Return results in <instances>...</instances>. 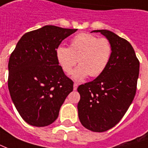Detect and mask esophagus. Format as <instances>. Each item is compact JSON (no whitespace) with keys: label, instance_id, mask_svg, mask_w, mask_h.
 Returning a JSON list of instances; mask_svg holds the SVG:
<instances>
[{"label":"esophagus","instance_id":"esophagus-1","mask_svg":"<svg viewBox=\"0 0 148 148\" xmlns=\"http://www.w3.org/2000/svg\"><path fill=\"white\" fill-rule=\"evenodd\" d=\"M77 86H78V85H77V83H74V90H77Z\"/></svg>","mask_w":148,"mask_h":148}]
</instances>
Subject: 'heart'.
<instances>
[{"label":"heart","mask_w":148,"mask_h":148,"mask_svg":"<svg viewBox=\"0 0 148 148\" xmlns=\"http://www.w3.org/2000/svg\"><path fill=\"white\" fill-rule=\"evenodd\" d=\"M113 48L107 38H99L90 34H80L71 40L69 48L58 47L56 55L59 65L66 74H71L77 60L80 65L72 74L76 81H83L90 75L102 74L112 56Z\"/></svg>","instance_id":"1"}]
</instances>
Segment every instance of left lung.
Returning a JSON list of instances; mask_svg holds the SVG:
<instances>
[{
  "instance_id": "left-lung-1",
  "label": "left lung",
  "mask_w": 148,
  "mask_h": 148,
  "mask_svg": "<svg viewBox=\"0 0 148 148\" xmlns=\"http://www.w3.org/2000/svg\"><path fill=\"white\" fill-rule=\"evenodd\" d=\"M92 32L105 36L112 45V56L104 72L77 88V104L82 125L92 132H105L119 123L134 99L140 62L131 44L108 29Z\"/></svg>"
}]
</instances>
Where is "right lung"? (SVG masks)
Instances as JSON below:
<instances>
[{"mask_svg": "<svg viewBox=\"0 0 148 148\" xmlns=\"http://www.w3.org/2000/svg\"><path fill=\"white\" fill-rule=\"evenodd\" d=\"M77 29L48 25L26 33L8 62V85L15 107L24 121L44 127L54 122L74 82L59 65L56 51Z\"/></svg>", "mask_w": 148, "mask_h": 148, "instance_id": "obj_1", "label": "right lung"}]
</instances>
